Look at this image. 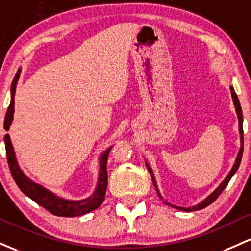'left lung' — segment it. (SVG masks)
Instances as JSON below:
<instances>
[{"instance_id": "left-lung-1", "label": "left lung", "mask_w": 251, "mask_h": 251, "mask_svg": "<svg viewBox=\"0 0 251 251\" xmlns=\"http://www.w3.org/2000/svg\"><path fill=\"white\" fill-rule=\"evenodd\" d=\"M230 91H231V97H232V102H233V105H235V109H236V114H237V118H238V131H239V141H241V147H239V151H238V154H237V157H236L235 160V163H233L232 168L230 170L229 173H227V176H225V179L223 181L221 182V184L218 185V187L216 188L213 192H211L209 196L206 197V198L204 199V201H201V202H198L197 205H193V206H190V207H181V206H176V205H173L171 204V202H167L165 201V199L162 198L161 193H160L159 191V187H157V184H156V179H155V176H154V172L151 171V166L148 165V162L146 161V166H147L149 173H151V180H153V184H154V187H155L156 190V193L157 196H159V198H161L163 202H165L166 205H168V206L173 207V209H176L179 211H185V212H192V211H198V210H201V209H205L206 206H209L210 204H212L213 201H216L217 198H218V196L223 192V190L225 187L227 186V184H229L230 179L232 178L233 174L236 173L239 167V163H241V160H242V155H243V115H242V109H241V104H239V100H238V97L237 95H236L235 90L231 85H230Z\"/></svg>"}]
</instances>
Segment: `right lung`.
Segmentation results:
<instances>
[{"label": "right lung", "instance_id": "obj_1", "mask_svg": "<svg viewBox=\"0 0 251 251\" xmlns=\"http://www.w3.org/2000/svg\"><path fill=\"white\" fill-rule=\"evenodd\" d=\"M21 75V69L16 72L15 77L10 86V104L8 106L7 114L4 118V129L9 130L10 126L14 120V105H15V92L16 85ZM4 145L5 151H7V159L9 163L10 173H12L14 180H15L16 185H18L20 190L22 191L27 197H29L32 201L38 202L42 207H45L47 211H50L53 215L59 217H79L86 213L91 212L100 206L104 201V196H105L106 186H108V172H106V161H108L109 153H110L112 146H109L105 151L100 154V171H98V178L97 185H96L95 191L90 194L89 197L79 201H73V199H65L61 197L57 196L53 193L52 191L47 190L46 187L41 186V185L36 184V182L30 180L21 167L19 166L18 159H16L15 151H14L12 140H10L9 134L4 135Z\"/></svg>", "mask_w": 251, "mask_h": 251}]
</instances>
